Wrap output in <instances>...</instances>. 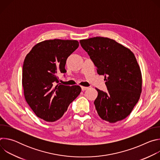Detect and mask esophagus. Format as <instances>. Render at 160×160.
<instances>
[{
	"instance_id": "esophagus-1",
	"label": "esophagus",
	"mask_w": 160,
	"mask_h": 160,
	"mask_svg": "<svg viewBox=\"0 0 160 160\" xmlns=\"http://www.w3.org/2000/svg\"><path fill=\"white\" fill-rule=\"evenodd\" d=\"M81 88H82V90H83V91H84V90H87V89H88V87H81Z\"/></svg>"
}]
</instances>
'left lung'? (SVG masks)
Listing matches in <instances>:
<instances>
[{"label": "left lung", "mask_w": 160, "mask_h": 160, "mask_svg": "<svg viewBox=\"0 0 160 160\" xmlns=\"http://www.w3.org/2000/svg\"><path fill=\"white\" fill-rule=\"evenodd\" d=\"M82 48L104 75L108 92L96 88L94 101L99 116L109 123L127 117L138 103L142 90L140 67L133 53L115 40L96 37L81 40Z\"/></svg>", "instance_id": "left-lung-1"}]
</instances>
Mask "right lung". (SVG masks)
I'll use <instances>...</instances> for the list:
<instances>
[{"mask_svg":"<svg viewBox=\"0 0 160 160\" xmlns=\"http://www.w3.org/2000/svg\"><path fill=\"white\" fill-rule=\"evenodd\" d=\"M78 46L77 40H48L35 45L27 55L22 84L25 99L38 118L49 122L59 120L81 92L78 85L59 83L58 76L66 72V59Z\"/></svg>","mask_w":160,"mask_h":160,"instance_id":"obj_1","label":"right lung"}]
</instances>
